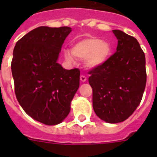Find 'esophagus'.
<instances>
[{
	"label": "esophagus",
	"mask_w": 157,
	"mask_h": 157,
	"mask_svg": "<svg viewBox=\"0 0 157 157\" xmlns=\"http://www.w3.org/2000/svg\"><path fill=\"white\" fill-rule=\"evenodd\" d=\"M80 80H81V82H85L86 81V77L84 75H81L80 76Z\"/></svg>",
	"instance_id": "34e87169"
}]
</instances>
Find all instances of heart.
I'll return each instance as SVG.
<instances>
[{
	"instance_id": "heart-1",
	"label": "heart",
	"mask_w": 157,
	"mask_h": 157,
	"mask_svg": "<svg viewBox=\"0 0 157 157\" xmlns=\"http://www.w3.org/2000/svg\"><path fill=\"white\" fill-rule=\"evenodd\" d=\"M112 45L109 41L95 37H86L72 45L71 51L64 49L63 56L66 61L74 62V57L84 59V64L89 69L101 67L109 61L112 55Z\"/></svg>"
}]
</instances>
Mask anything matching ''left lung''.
<instances>
[{
    "label": "left lung",
    "mask_w": 157,
    "mask_h": 157,
    "mask_svg": "<svg viewBox=\"0 0 157 157\" xmlns=\"http://www.w3.org/2000/svg\"><path fill=\"white\" fill-rule=\"evenodd\" d=\"M118 40L116 52L101 67L90 71L93 108L109 123H121L139 105L146 84L145 53L132 36L113 30Z\"/></svg>",
    "instance_id": "left-lung-1"
}]
</instances>
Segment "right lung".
<instances>
[{"label":"right lung","instance_id":"1","mask_svg":"<svg viewBox=\"0 0 157 157\" xmlns=\"http://www.w3.org/2000/svg\"><path fill=\"white\" fill-rule=\"evenodd\" d=\"M68 27H39L16 42L12 68L20 106L36 121L56 125L71 111L79 87L80 71L66 70L57 62Z\"/></svg>","mask_w":157,"mask_h":157}]
</instances>
